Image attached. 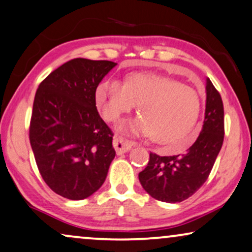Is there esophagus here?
<instances>
[{
  "mask_svg": "<svg viewBox=\"0 0 252 252\" xmlns=\"http://www.w3.org/2000/svg\"><path fill=\"white\" fill-rule=\"evenodd\" d=\"M113 144H114V148L116 150V154L122 155L124 152L129 151V150L131 149L133 143L131 141H129V139L124 138L122 136H115L114 137Z\"/></svg>",
  "mask_w": 252,
  "mask_h": 252,
  "instance_id": "esophagus-1",
  "label": "esophagus"
}]
</instances>
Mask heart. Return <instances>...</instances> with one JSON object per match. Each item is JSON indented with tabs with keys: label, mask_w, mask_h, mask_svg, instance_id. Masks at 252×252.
<instances>
[{
	"label": "heart",
	"mask_w": 252,
	"mask_h": 252,
	"mask_svg": "<svg viewBox=\"0 0 252 252\" xmlns=\"http://www.w3.org/2000/svg\"><path fill=\"white\" fill-rule=\"evenodd\" d=\"M95 101L109 122H119L138 104L141 116L124 129L151 135L157 143H176L189 133L201 111V97L193 87L174 79L133 74L124 84L106 79L95 91Z\"/></svg>",
	"instance_id": "b5f03b06"
}]
</instances>
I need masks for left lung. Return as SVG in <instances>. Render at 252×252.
<instances>
[{
    "mask_svg": "<svg viewBox=\"0 0 252 252\" xmlns=\"http://www.w3.org/2000/svg\"><path fill=\"white\" fill-rule=\"evenodd\" d=\"M207 102L201 132L186 152L159 156L150 152L146 167L138 178L143 189L159 201L181 202L196 192L206 180L224 138V109L221 95L207 80Z\"/></svg>",
    "mask_w": 252,
    "mask_h": 252,
    "instance_id": "obj_1",
    "label": "left lung"
}]
</instances>
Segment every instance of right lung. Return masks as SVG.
<instances>
[{
    "instance_id": "add662e5",
    "label": "right lung",
    "mask_w": 252,
    "mask_h": 252,
    "mask_svg": "<svg viewBox=\"0 0 252 252\" xmlns=\"http://www.w3.org/2000/svg\"><path fill=\"white\" fill-rule=\"evenodd\" d=\"M116 63L75 58L40 82L29 138L41 178L71 200L92 195L106 180L116 152L111 129L101 119L95 91Z\"/></svg>"
}]
</instances>
